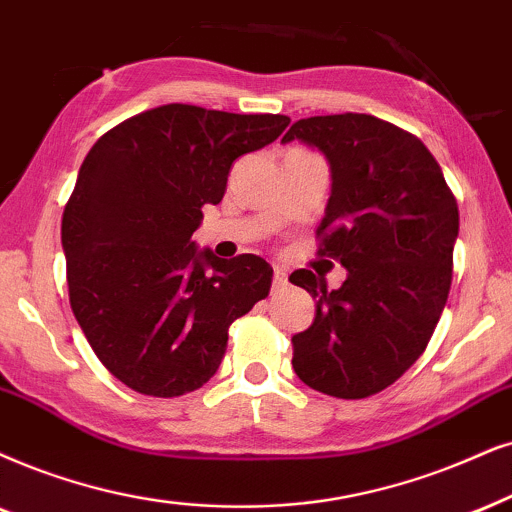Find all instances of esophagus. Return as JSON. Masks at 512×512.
<instances>
[{"label": "esophagus", "mask_w": 512, "mask_h": 512, "mask_svg": "<svg viewBox=\"0 0 512 512\" xmlns=\"http://www.w3.org/2000/svg\"><path fill=\"white\" fill-rule=\"evenodd\" d=\"M288 286V274L281 267H274V290H283Z\"/></svg>", "instance_id": "obj_1"}]
</instances>
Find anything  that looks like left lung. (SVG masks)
<instances>
[{
    "label": "left lung",
    "instance_id": "1",
    "mask_svg": "<svg viewBox=\"0 0 512 512\" xmlns=\"http://www.w3.org/2000/svg\"><path fill=\"white\" fill-rule=\"evenodd\" d=\"M316 146L333 189L316 238L347 269L328 290L309 269L290 276L316 297L307 331L293 335V368L338 399L383 392L425 352L449 297L458 205L423 141L366 113L297 120L283 141Z\"/></svg>",
    "mask_w": 512,
    "mask_h": 512
}]
</instances>
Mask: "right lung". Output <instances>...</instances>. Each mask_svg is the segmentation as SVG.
Masks as SVG:
<instances>
[{"mask_svg":"<svg viewBox=\"0 0 512 512\" xmlns=\"http://www.w3.org/2000/svg\"><path fill=\"white\" fill-rule=\"evenodd\" d=\"M288 115L167 103L92 146L63 210L70 307L94 354L148 397H181L217 373L229 326L269 295L257 255L219 260L191 241L241 155L281 137ZM212 268V272L207 269Z\"/></svg>","mask_w":512,"mask_h":512,"instance_id":"obj_1","label":"right lung"}]
</instances>
